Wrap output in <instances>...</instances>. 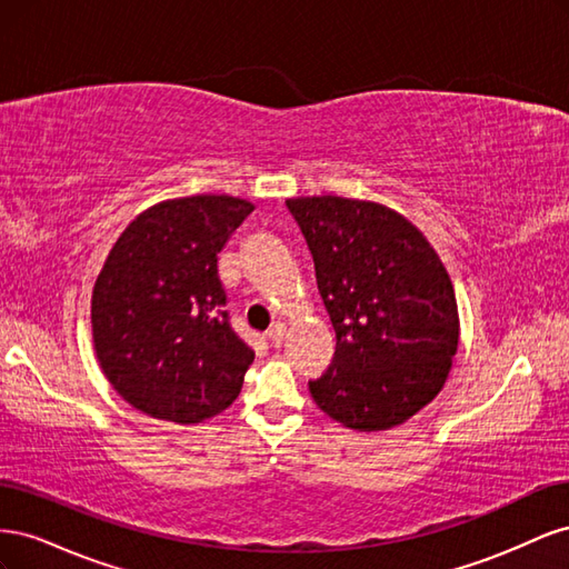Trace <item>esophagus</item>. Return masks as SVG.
Masks as SVG:
<instances>
[{
  "label": "esophagus",
  "instance_id": "esophagus-1",
  "mask_svg": "<svg viewBox=\"0 0 569 569\" xmlns=\"http://www.w3.org/2000/svg\"><path fill=\"white\" fill-rule=\"evenodd\" d=\"M284 335H287V327H284V322H274L270 330L266 332V337H268V341H270V347H280V343L284 341Z\"/></svg>",
  "mask_w": 569,
  "mask_h": 569
}]
</instances>
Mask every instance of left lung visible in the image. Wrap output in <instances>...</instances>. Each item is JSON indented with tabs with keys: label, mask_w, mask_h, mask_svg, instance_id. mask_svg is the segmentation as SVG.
<instances>
[{
	"label": "left lung",
	"mask_w": 569,
	"mask_h": 569,
	"mask_svg": "<svg viewBox=\"0 0 569 569\" xmlns=\"http://www.w3.org/2000/svg\"><path fill=\"white\" fill-rule=\"evenodd\" d=\"M316 263L337 349L308 382L332 420L380 432L441 391L460 322L449 272L425 234L382 203L343 197L287 199Z\"/></svg>",
	"instance_id": "obj_1"
}]
</instances>
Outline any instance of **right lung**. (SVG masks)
<instances>
[{"label":"right lung","mask_w":569,"mask_h":569,"mask_svg":"<svg viewBox=\"0 0 569 569\" xmlns=\"http://www.w3.org/2000/svg\"><path fill=\"white\" fill-rule=\"evenodd\" d=\"M253 211L228 194L168 199L118 237L92 289L101 372L149 418L194 425L226 410L253 363L237 337L218 253Z\"/></svg>","instance_id":"right-lung-1"}]
</instances>
